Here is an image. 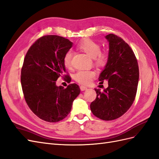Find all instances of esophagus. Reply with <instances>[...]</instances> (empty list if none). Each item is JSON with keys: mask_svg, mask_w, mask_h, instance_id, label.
<instances>
[{"mask_svg": "<svg viewBox=\"0 0 159 159\" xmlns=\"http://www.w3.org/2000/svg\"><path fill=\"white\" fill-rule=\"evenodd\" d=\"M80 91H86V90H87V87H84V86H80Z\"/></svg>", "mask_w": 159, "mask_h": 159, "instance_id": "obj_1", "label": "esophagus"}]
</instances>
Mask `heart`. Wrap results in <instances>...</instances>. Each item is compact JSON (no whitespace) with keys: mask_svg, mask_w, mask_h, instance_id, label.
Wrapping results in <instances>:
<instances>
[{"mask_svg":"<svg viewBox=\"0 0 159 159\" xmlns=\"http://www.w3.org/2000/svg\"><path fill=\"white\" fill-rule=\"evenodd\" d=\"M79 47L89 56L94 58L95 63L97 66H103L106 62V57L104 54L101 52L100 46L93 40L85 39L80 43ZM72 52L68 50L64 56L63 63L66 68L70 69L72 68ZM95 75V72L93 70H80L76 73L74 77L77 82L86 85L91 83Z\"/></svg>","mask_w":159,"mask_h":159,"instance_id":"heart-1","label":"heart"}]
</instances>
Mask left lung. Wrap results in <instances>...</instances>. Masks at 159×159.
Returning <instances> with one entry per match:
<instances>
[{
  "label": "left lung",
  "mask_w": 159,
  "mask_h": 159,
  "mask_svg": "<svg viewBox=\"0 0 159 159\" xmlns=\"http://www.w3.org/2000/svg\"><path fill=\"white\" fill-rule=\"evenodd\" d=\"M109 42L107 62L99 77L106 80L108 87L101 92L95 89L97 97L91 103L93 114L98 118L116 120L127 111L135 99L139 68L133 50L123 39L114 34L105 36Z\"/></svg>",
  "instance_id": "1"
}]
</instances>
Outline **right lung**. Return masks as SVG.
<instances>
[{
  "instance_id": "add662e5",
  "label": "right lung",
  "mask_w": 159,
  "mask_h": 159,
  "mask_svg": "<svg viewBox=\"0 0 159 159\" xmlns=\"http://www.w3.org/2000/svg\"><path fill=\"white\" fill-rule=\"evenodd\" d=\"M72 46L70 40L61 36L44 35L35 41L24 58L21 75L24 97L34 114L46 121L64 119L80 94L75 83L66 89L56 84L60 76L70 82V77L64 75L63 58Z\"/></svg>"
}]
</instances>
